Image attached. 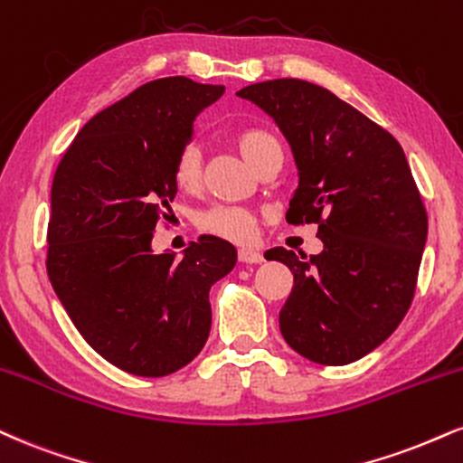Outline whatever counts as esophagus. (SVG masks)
I'll return each mask as SVG.
<instances>
[{
    "label": "esophagus",
    "mask_w": 463,
    "mask_h": 463,
    "mask_svg": "<svg viewBox=\"0 0 463 463\" xmlns=\"http://www.w3.org/2000/svg\"><path fill=\"white\" fill-rule=\"evenodd\" d=\"M239 256V263H246V265H256V263H263V252L254 248H241L237 252Z\"/></svg>",
    "instance_id": "34e87169"
}]
</instances>
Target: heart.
Here are the masks:
<instances>
[{"mask_svg":"<svg viewBox=\"0 0 463 463\" xmlns=\"http://www.w3.org/2000/svg\"><path fill=\"white\" fill-rule=\"evenodd\" d=\"M235 148L239 150L243 159L250 165L259 168L271 150L280 148V142L276 140L271 133L263 129H243L235 137ZM175 183L183 192H196L203 183V153L196 144H185L178 148L175 157V168H172ZM196 226L200 232L211 237L226 239L232 243H248L256 235V226H259V215L254 211L243 207H232V204H220V207H211L203 211L196 217Z\"/></svg>","mask_w":463,"mask_h":463,"instance_id":"1","label":"heart"}]
</instances>
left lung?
Here are the masks:
<instances>
[{"instance_id": "obj_1", "label": "left lung", "mask_w": 463, "mask_h": 463, "mask_svg": "<svg viewBox=\"0 0 463 463\" xmlns=\"http://www.w3.org/2000/svg\"><path fill=\"white\" fill-rule=\"evenodd\" d=\"M237 97L265 109L291 144L299 170L287 211L315 224L321 254L274 248L293 288L280 332L304 358L343 366L386 341L414 299L427 211L392 133L336 94L302 80H269Z\"/></svg>"}]
</instances>
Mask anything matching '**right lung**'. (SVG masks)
<instances>
[{"label": "right lung", "mask_w": 463, "mask_h": 463, "mask_svg": "<svg viewBox=\"0 0 463 463\" xmlns=\"http://www.w3.org/2000/svg\"><path fill=\"white\" fill-rule=\"evenodd\" d=\"M222 92L187 77L144 83L92 116L55 170L49 280L83 341L131 375L164 377L196 358L211 330L209 288L237 263L217 237L192 241L183 259L150 250L178 192V148Z\"/></svg>", "instance_id": "right-lung-1"}]
</instances>
